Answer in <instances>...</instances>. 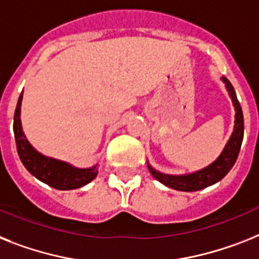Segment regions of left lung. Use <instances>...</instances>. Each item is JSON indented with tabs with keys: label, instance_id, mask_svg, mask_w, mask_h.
<instances>
[{
	"label": "left lung",
	"instance_id": "obj_1",
	"mask_svg": "<svg viewBox=\"0 0 259 259\" xmlns=\"http://www.w3.org/2000/svg\"><path fill=\"white\" fill-rule=\"evenodd\" d=\"M221 80L225 84V89L229 94V98L232 99L234 112H236L234 114V127H233V132L230 135L229 140L225 144L219 157L213 163H210L202 169L194 170L191 173H184V175L163 173L155 169L147 160V165H148L151 175L155 177L156 180L164 184L165 187L181 192L201 191V189H205V188L210 187L213 184L222 180L236 163L243 139V115L232 83L225 76H222Z\"/></svg>",
	"mask_w": 259,
	"mask_h": 259
}]
</instances>
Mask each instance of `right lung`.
Returning <instances> with one entry per match:
<instances>
[{
    "label": "right lung",
    "instance_id": "1",
    "mask_svg": "<svg viewBox=\"0 0 259 259\" xmlns=\"http://www.w3.org/2000/svg\"><path fill=\"white\" fill-rule=\"evenodd\" d=\"M22 98L23 91L19 95L16 112H14V138H16L19 159L25 168L35 179L59 191L76 189L93 181L99 172V163L94 164L93 166H87V168H80V166L72 165L71 163L65 160L44 155L30 144L26 135L23 132L22 121H21Z\"/></svg>",
    "mask_w": 259,
    "mask_h": 259
}]
</instances>
